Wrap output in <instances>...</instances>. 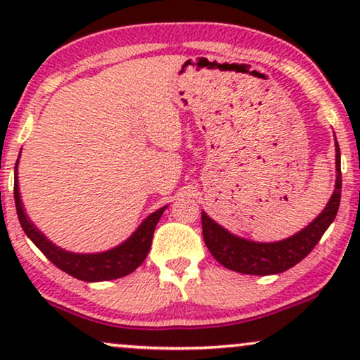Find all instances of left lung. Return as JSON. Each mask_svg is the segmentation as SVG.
Wrapping results in <instances>:
<instances>
[{"mask_svg": "<svg viewBox=\"0 0 360 360\" xmlns=\"http://www.w3.org/2000/svg\"><path fill=\"white\" fill-rule=\"evenodd\" d=\"M336 188L321 214L308 228L280 243H252L228 233L206 213H201L203 239L211 255L226 269L249 275H272L292 269L314 249L336 218L341 203V154L336 141Z\"/></svg>", "mask_w": 360, "mask_h": 360, "instance_id": "left-lung-1", "label": "left lung"}]
</instances>
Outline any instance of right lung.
<instances>
[{
    "label": "right lung",
    "instance_id": "add662e5",
    "mask_svg": "<svg viewBox=\"0 0 360 360\" xmlns=\"http://www.w3.org/2000/svg\"><path fill=\"white\" fill-rule=\"evenodd\" d=\"M14 172H16L14 174V203H16L21 228L27 234V238L37 245L39 250L56 267L72 275V277L83 280V282H103V280L124 277V275L134 272L144 262L147 254H149L155 226L159 223L165 208H160L155 213H152L126 243H122L115 249L100 254H72L53 245L46 236L41 234V231L34 228V224L24 214L18 188V162Z\"/></svg>",
    "mask_w": 360,
    "mask_h": 360
}]
</instances>
